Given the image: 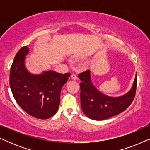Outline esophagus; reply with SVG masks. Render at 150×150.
I'll list each match as a JSON object with an SVG mask.
<instances>
[{
  "label": "esophagus",
  "instance_id": "1",
  "mask_svg": "<svg viewBox=\"0 0 150 150\" xmlns=\"http://www.w3.org/2000/svg\"><path fill=\"white\" fill-rule=\"evenodd\" d=\"M71 79H72L73 80H77L78 79V76H77V75L76 74H72L71 75Z\"/></svg>",
  "mask_w": 150,
  "mask_h": 150
}]
</instances>
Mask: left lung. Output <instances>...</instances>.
I'll return each mask as SVG.
<instances>
[{
  "label": "left lung",
  "mask_w": 150,
  "mask_h": 150,
  "mask_svg": "<svg viewBox=\"0 0 150 150\" xmlns=\"http://www.w3.org/2000/svg\"><path fill=\"white\" fill-rule=\"evenodd\" d=\"M82 82L81 87V103L83 111L89 118L94 120H104L124 111L134 99L137 90L136 76L132 89L126 95L112 98L100 92L91 83L90 71L80 73Z\"/></svg>",
  "instance_id": "8db88e82"
}]
</instances>
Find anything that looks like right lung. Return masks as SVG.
<instances>
[{
  "instance_id": "1",
  "label": "right lung",
  "mask_w": 150,
  "mask_h": 150,
  "mask_svg": "<svg viewBox=\"0 0 150 150\" xmlns=\"http://www.w3.org/2000/svg\"><path fill=\"white\" fill-rule=\"evenodd\" d=\"M28 52L27 46H23L16 54L10 68V87L16 101L26 113L46 120L58 110L61 88L71 74L50 70L31 74L24 65Z\"/></svg>"
}]
</instances>
